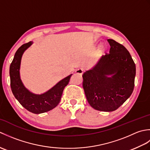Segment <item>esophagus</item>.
I'll return each instance as SVG.
<instances>
[{"mask_svg": "<svg viewBox=\"0 0 150 150\" xmlns=\"http://www.w3.org/2000/svg\"><path fill=\"white\" fill-rule=\"evenodd\" d=\"M83 73H84V70L81 68H79L75 71L76 74H79L80 75H82V74H83Z\"/></svg>", "mask_w": 150, "mask_h": 150, "instance_id": "1", "label": "esophagus"}]
</instances>
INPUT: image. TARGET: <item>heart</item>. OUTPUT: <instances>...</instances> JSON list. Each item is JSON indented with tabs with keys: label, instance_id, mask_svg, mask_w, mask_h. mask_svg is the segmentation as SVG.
I'll return each instance as SVG.
<instances>
[{
	"label": "heart",
	"instance_id": "obj_1",
	"mask_svg": "<svg viewBox=\"0 0 150 150\" xmlns=\"http://www.w3.org/2000/svg\"><path fill=\"white\" fill-rule=\"evenodd\" d=\"M104 51H105V47L104 46H102L99 49V52L100 53H103Z\"/></svg>",
	"mask_w": 150,
	"mask_h": 150
}]
</instances>
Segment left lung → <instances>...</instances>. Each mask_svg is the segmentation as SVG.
<instances>
[{
    "label": "left lung",
    "mask_w": 150,
    "mask_h": 150,
    "mask_svg": "<svg viewBox=\"0 0 150 150\" xmlns=\"http://www.w3.org/2000/svg\"><path fill=\"white\" fill-rule=\"evenodd\" d=\"M108 41L110 53L82 75L88 103L102 111L116 110L128 99L134 89L136 73L135 62L126 47L113 39ZM110 74L113 75L108 78Z\"/></svg>",
    "instance_id": "1"
}]
</instances>
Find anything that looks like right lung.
Instances as JSON below:
<instances>
[{
  "label": "right lung",
  "mask_w": 150,
  "mask_h": 150,
  "mask_svg": "<svg viewBox=\"0 0 150 150\" xmlns=\"http://www.w3.org/2000/svg\"><path fill=\"white\" fill-rule=\"evenodd\" d=\"M31 44V42L24 44L16 52L9 67L10 86L13 94L25 109L33 113L39 114L52 110L59 104L64 89L68 84L72 75L62 79L43 94L35 95L30 92L22 83L19 69L22 54Z\"/></svg>",
  "instance_id": "right-lung-1"
}]
</instances>
